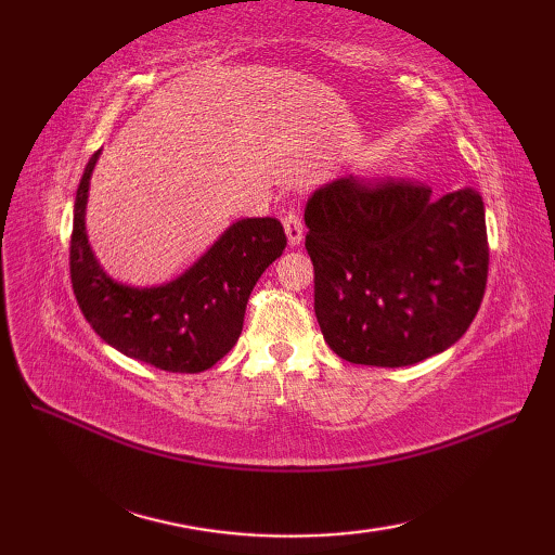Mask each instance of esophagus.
<instances>
[{"label":"esophagus","instance_id":"34e87169","mask_svg":"<svg viewBox=\"0 0 555 555\" xmlns=\"http://www.w3.org/2000/svg\"><path fill=\"white\" fill-rule=\"evenodd\" d=\"M284 229H286V235H288V243L291 245H298L302 241L305 223H302V217L298 215L296 209H288L286 215H284Z\"/></svg>","mask_w":555,"mask_h":555}]
</instances>
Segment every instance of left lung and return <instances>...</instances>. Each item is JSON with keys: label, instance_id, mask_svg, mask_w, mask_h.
Wrapping results in <instances>:
<instances>
[{"label": "left lung", "instance_id": "obj_1", "mask_svg": "<svg viewBox=\"0 0 555 555\" xmlns=\"http://www.w3.org/2000/svg\"><path fill=\"white\" fill-rule=\"evenodd\" d=\"M314 314L338 358L405 367L451 348L485 298L489 243L475 188L431 199L405 179L356 176L305 207Z\"/></svg>", "mask_w": 555, "mask_h": 555}]
</instances>
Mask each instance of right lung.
I'll use <instances>...</instances> for the list:
<instances>
[{"label": "right lung", "mask_w": 555, "mask_h": 555, "mask_svg": "<svg viewBox=\"0 0 555 555\" xmlns=\"http://www.w3.org/2000/svg\"><path fill=\"white\" fill-rule=\"evenodd\" d=\"M98 157L100 152L90 157L78 183L68 255L82 317L128 358L164 372L209 370L238 340L257 279L284 253V227L271 217L241 219L179 279L155 288L124 286L104 274L86 233L88 188Z\"/></svg>", "instance_id": "1"}]
</instances>
